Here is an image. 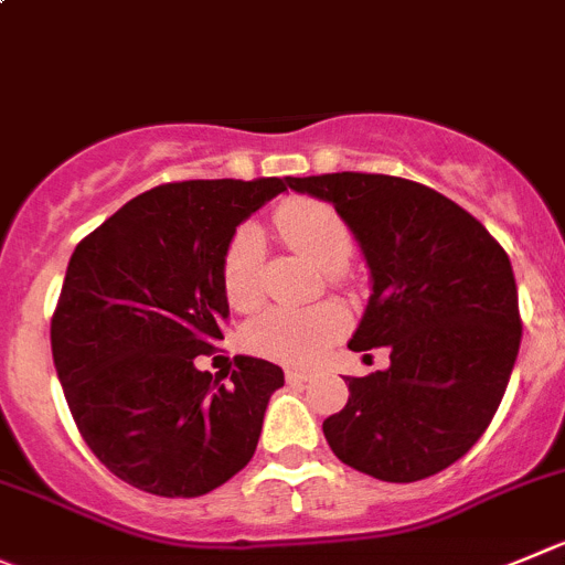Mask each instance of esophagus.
<instances>
[{
    "label": "esophagus",
    "mask_w": 565,
    "mask_h": 565,
    "mask_svg": "<svg viewBox=\"0 0 565 565\" xmlns=\"http://www.w3.org/2000/svg\"><path fill=\"white\" fill-rule=\"evenodd\" d=\"M286 380L291 385H297V383H308L310 380V372H305V369H294V366H288L286 369Z\"/></svg>",
    "instance_id": "1"
}]
</instances>
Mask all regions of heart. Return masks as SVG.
<instances>
[{
    "instance_id": "1",
    "label": "heart",
    "mask_w": 565,
    "mask_h": 565,
    "mask_svg": "<svg viewBox=\"0 0 565 565\" xmlns=\"http://www.w3.org/2000/svg\"><path fill=\"white\" fill-rule=\"evenodd\" d=\"M279 235L297 255L327 271L330 282H341L343 266L354 249L352 230L335 207L316 199H288L274 211ZM266 241L257 224H241L230 238L222 260V288L230 308L252 313L263 302ZM349 327V313L335 302L313 308H271L246 330L252 352L282 363H313Z\"/></svg>"
}]
</instances>
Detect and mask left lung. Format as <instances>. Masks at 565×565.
<instances>
[{"label":"left lung","mask_w":565,"mask_h":565,"mask_svg":"<svg viewBox=\"0 0 565 565\" xmlns=\"http://www.w3.org/2000/svg\"><path fill=\"white\" fill-rule=\"evenodd\" d=\"M341 213L372 271L349 349L388 347L391 366L347 377L324 422L335 458L385 482L438 475L491 424L521 343L519 294L502 246L422 182L338 171L288 177Z\"/></svg>","instance_id":"obj_1"}]
</instances>
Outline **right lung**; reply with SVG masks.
<instances>
[{
    "label": "right lung",
    "instance_id": "add662e5",
    "mask_svg": "<svg viewBox=\"0 0 565 565\" xmlns=\"http://www.w3.org/2000/svg\"><path fill=\"white\" fill-rule=\"evenodd\" d=\"M288 177L166 182L85 235L52 316V358L90 452L154 497H202L252 460L282 369L235 358L199 372L230 316L222 260L235 227Z\"/></svg>",
    "mask_w": 565,
    "mask_h": 565
}]
</instances>
